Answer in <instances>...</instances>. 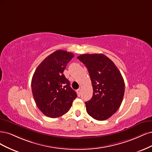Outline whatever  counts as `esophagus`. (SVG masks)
Wrapping results in <instances>:
<instances>
[{"label": "esophagus", "instance_id": "esophagus-1", "mask_svg": "<svg viewBox=\"0 0 152 152\" xmlns=\"http://www.w3.org/2000/svg\"><path fill=\"white\" fill-rule=\"evenodd\" d=\"M81 90L80 88L77 89V90H76V92H77V94L78 96H80V94H81Z\"/></svg>", "mask_w": 152, "mask_h": 152}]
</instances>
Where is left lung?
Listing matches in <instances>:
<instances>
[{"instance_id": "1", "label": "left lung", "mask_w": 152, "mask_h": 152, "mask_svg": "<svg viewBox=\"0 0 152 152\" xmlns=\"http://www.w3.org/2000/svg\"><path fill=\"white\" fill-rule=\"evenodd\" d=\"M77 58L88 69L94 90L91 99L85 102L87 113L98 121L109 119L124 97L125 85L119 70L102 53L81 54Z\"/></svg>"}]
</instances>
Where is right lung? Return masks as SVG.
<instances>
[{"instance_id": "add662e5", "label": "right lung", "mask_w": 152, "mask_h": 152, "mask_svg": "<svg viewBox=\"0 0 152 152\" xmlns=\"http://www.w3.org/2000/svg\"><path fill=\"white\" fill-rule=\"evenodd\" d=\"M74 54L58 50L47 57L34 72L31 90L34 100L42 113L51 118L69 110L77 94L63 72Z\"/></svg>"}]
</instances>
